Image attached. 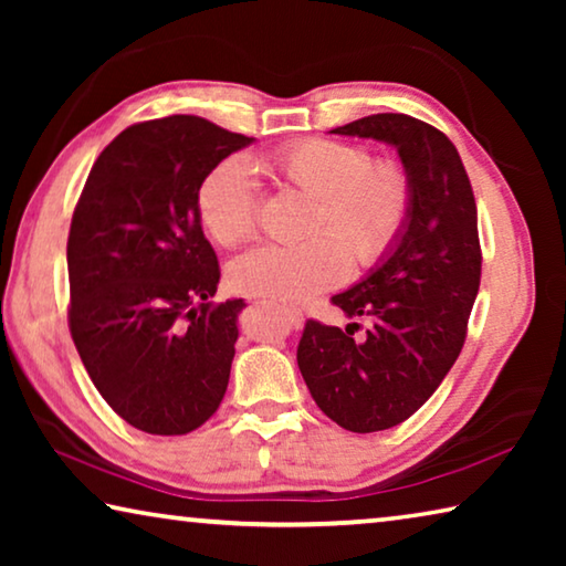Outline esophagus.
Masks as SVG:
<instances>
[{
  "label": "esophagus",
  "mask_w": 566,
  "mask_h": 566,
  "mask_svg": "<svg viewBox=\"0 0 566 566\" xmlns=\"http://www.w3.org/2000/svg\"><path fill=\"white\" fill-rule=\"evenodd\" d=\"M284 317H286V322H290L292 324V327L294 329H300L302 327V324H304V319H302V312H296V310H290V306H284Z\"/></svg>",
  "instance_id": "1"
}]
</instances>
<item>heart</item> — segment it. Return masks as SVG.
I'll use <instances>...</instances> for the list:
<instances>
[{"label": "heart", "instance_id": "b5f03b06", "mask_svg": "<svg viewBox=\"0 0 566 566\" xmlns=\"http://www.w3.org/2000/svg\"><path fill=\"white\" fill-rule=\"evenodd\" d=\"M276 181L317 199L302 244H260L229 264L239 294L304 302L337 286L354 264L385 256L407 224L411 185L395 159H377L364 147L334 139H306L266 159ZM199 219L214 242L232 247L254 234L260 187L244 159L229 157L209 171L197 197Z\"/></svg>", "mask_w": 566, "mask_h": 566}]
</instances>
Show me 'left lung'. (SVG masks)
<instances>
[{
    "instance_id": "obj_1",
    "label": "left lung",
    "mask_w": 566,
    "mask_h": 566,
    "mask_svg": "<svg viewBox=\"0 0 566 566\" xmlns=\"http://www.w3.org/2000/svg\"><path fill=\"white\" fill-rule=\"evenodd\" d=\"M332 134L395 147L411 185L395 247L332 296L349 319H371L367 337L310 319L296 349L317 407L349 432L369 434L415 415L462 352L482 274L476 205L457 147L432 124L385 112Z\"/></svg>"
}]
</instances>
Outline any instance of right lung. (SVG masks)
<instances>
[{"label": "right lung", "instance_id": "add662e5", "mask_svg": "<svg viewBox=\"0 0 566 566\" xmlns=\"http://www.w3.org/2000/svg\"><path fill=\"white\" fill-rule=\"evenodd\" d=\"M195 114L132 124L74 209L70 332L104 401L147 434H187L222 405L244 300L212 304L219 262L199 187L252 145Z\"/></svg>", "mask_w": 566, "mask_h": 566}]
</instances>
